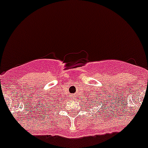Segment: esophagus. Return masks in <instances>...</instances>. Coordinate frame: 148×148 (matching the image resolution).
<instances>
[{
  "instance_id": "obj_1",
  "label": "esophagus",
  "mask_w": 148,
  "mask_h": 148,
  "mask_svg": "<svg viewBox=\"0 0 148 148\" xmlns=\"http://www.w3.org/2000/svg\"><path fill=\"white\" fill-rule=\"evenodd\" d=\"M73 96H74V95H73Z\"/></svg>"
}]
</instances>
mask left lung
Masks as SVG:
<instances>
[{
  "mask_svg": "<svg viewBox=\"0 0 148 148\" xmlns=\"http://www.w3.org/2000/svg\"><path fill=\"white\" fill-rule=\"evenodd\" d=\"M101 96H102V95H101V94L99 95L98 92L95 93L94 95H90V97L88 98L89 99V101H90V106H92V107H97V106H100L99 104H108V102H106L104 100H101ZM104 105H103L102 107L104 108ZM102 107H101V108H102Z\"/></svg>",
  "mask_w": 148,
  "mask_h": 148,
  "instance_id": "left-lung-1",
  "label": "left lung"
}]
</instances>
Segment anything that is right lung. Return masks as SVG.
<instances>
[{"label":"right lung","mask_w":148,"mask_h":148,"mask_svg":"<svg viewBox=\"0 0 148 148\" xmlns=\"http://www.w3.org/2000/svg\"><path fill=\"white\" fill-rule=\"evenodd\" d=\"M53 96V97H52L51 96ZM49 99H50V100H49V99H48L47 101H46V100H47V99H45V100H44V102H45V104H47V108H50V106H54L55 104H56V100H54L53 101V99H55V96L54 95H52V94H51V95H49Z\"/></svg>","instance_id":"obj_1"}]
</instances>
